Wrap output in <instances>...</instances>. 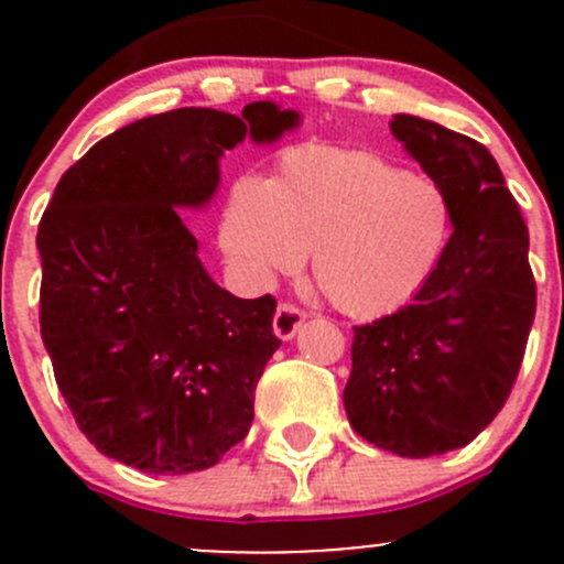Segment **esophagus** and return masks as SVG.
I'll return each mask as SVG.
<instances>
[{
  "instance_id": "1",
  "label": "esophagus",
  "mask_w": 564,
  "mask_h": 564,
  "mask_svg": "<svg viewBox=\"0 0 564 564\" xmlns=\"http://www.w3.org/2000/svg\"><path fill=\"white\" fill-rule=\"evenodd\" d=\"M303 322H305V314L297 308V305L281 303L278 305L275 316H272V329H275V335L281 340H292L294 335L300 333V327H303Z\"/></svg>"
}]
</instances>
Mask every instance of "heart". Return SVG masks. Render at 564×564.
I'll use <instances>...</instances> for the list:
<instances>
[{"label":"heart","instance_id":"b5f03b06","mask_svg":"<svg viewBox=\"0 0 564 564\" xmlns=\"http://www.w3.org/2000/svg\"><path fill=\"white\" fill-rule=\"evenodd\" d=\"M451 235L436 182L403 174L382 155L300 147L270 182L246 176L220 220V246L256 289L303 267L329 303L357 318L403 308L434 272Z\"/></svg>","mask_w":564,"mask_h":564}]
</instances>
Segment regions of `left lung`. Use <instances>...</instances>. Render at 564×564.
Instances as JSON below:
<instances>
[{
	"instance_id": "obj_1",
	"label": "left lung",
	"mask_w": 564,
	"mask_h": 564,
	"mask_svg": "<svg viewBox=\"0 0 564 564\" xmlns=\"http://www.w3.org/2000/svg\"><path fill=\"white\" fill-rule=\"evenodd\" d=\"M390 130L445 191L453 235L412 303L355 327L344 406L371 445L429 458L469 445L505 406L538 292L527 224L491 152L409 113Z\"/></svg>"
}]
</instances>
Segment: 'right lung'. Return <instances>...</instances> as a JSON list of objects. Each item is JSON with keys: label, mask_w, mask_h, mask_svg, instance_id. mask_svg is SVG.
Here are the masks:
<instances>
[{"label": "right lung", "mask_w": 564, "mask_h": 564, "mask_svg": "<svg viewBox=\"0 0 564 564\" xmlns=\"http://www.w3.org/2000/svg\"><path fill=\"white\" fill-rule=\"evenodd\" d=\"M300 113L176 108L119 128L62 174L37 229L40 335L82 434L150 475L218 464L253 423L281 346L275 297L240 300L198 261L180 209L215 196L220 155L270 144Z\"/></svg>", "instance_id": "obj_1"}]
</instances>
